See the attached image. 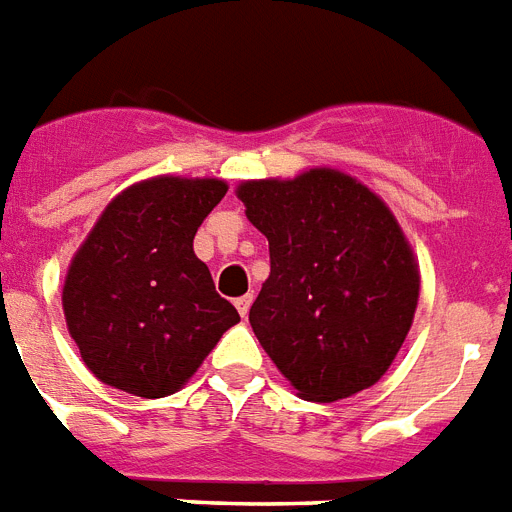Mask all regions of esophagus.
<instances>
[{"mask_svg": "<svg viewBox=\"0 0 512 512\" xmlns=\"http://www.w3.org/2000/svg\"><path fill=\"white\" fill-rule=\"evenodd\" d=\"M249 307H252V294H244V297L236 299V310H239L242 318H247L249 315Z\"/></svg>", "mask_w": 512, "mask_h": 512, "instance_id": "esophagus-1", "label": "esophagus"}]
</instances>
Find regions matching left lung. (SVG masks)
<instances>
[{
	"label": "left lung",
	"instance_id": "obj_1",
	"mask_svg": "<svg viewBox=\"0 0 512 512\" xmlns=\"http://www.w3.org/2000/svg\"><path fill=\"white\" fill-rule=\"evenodd\" d=\"M270 276L252 331L302 400L336 402L389 371L413 326L421 270L384 199L344 170L242 181Z\"/></svg>",
	"mask_w": 512,
	"mask_h": 512
}]
</instances>
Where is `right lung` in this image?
<instances>
[{
  "instance_id": "obj_1",
  "label": "right lung",
  "mask_w": 512,
  "mask_h": 512,
  "mask_svg": "<svg viewBox=\"0 0 512 512\" xmlns=\"http://www.w3.org/2000/svg\"><path fill=\"white\" fill-rule=\"evenodd\" d=\"M228 184L155 176L102 210L70 260L62 313L102 384L157 400L184 389L239 313L215 292L194 234Z\"/></svg>"
}]
</instances>
